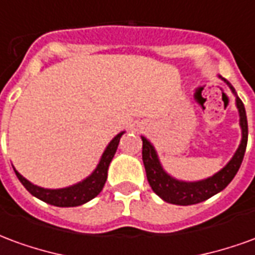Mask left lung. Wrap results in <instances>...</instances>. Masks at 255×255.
<instances>
[{"label":"left lung","instance_id":"1","mask_svg":"<svg viewBox=\"0 0 255 255\" xmlns=\"http://www.w3.org/2000/svg\"><path fill=\"white\" fill-rule=\"evenodd\" d=\"M219 78H221V76H219ZM221 80H224L236 97V108L239 111V117H241L239 124H241L242 128V140L230 162L223 169H220L217 173H214L213 176L208 177L205 180H199V182H183V180H177L175 177H172L171 175H168L164 171L154 146L150 143L144 136H142V142H143V144H142V160H143L144 169H146L147 182H149L151 190L158 197L162 198L165 202L173 203V205H182V206L203 202L210 197L216 195L221 190H224L232 182V179L235 177L239 168H241L242 161L245 157V151H246L247 136H249L246 111H245V105H243L242 100L236 95V91L232 87V84L224 78H221Z\"/></svg>","mask_w":255,"mask_h":255}]
</instances>
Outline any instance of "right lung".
Listing matches in <instances>:
<instances>
[{"mask_svg": "<svg viewBox=\"0 0 255 255\" xmlns=\"http://www.w3.org/2000/svg\"><path fill=\"white\" fill-rule=\"evenodd\" d=\"M123 133H124V131L117 133L116 136L111 140V143L106 146L105 151L101 157L100 162H98L94 172L89 177H86L84 180L76 183L73 186H69V187L57 188V190L38 187L35 184L28 182L25 177L21 176L19 172L13 168L14 173L21 182V184L27 188V191L43 202L50 203L54 206H60V208H72V206L83 205V203L91 201L93 198L97 197L102 191V188L105 186L106 177H108V168H109L112 158L115 157V153H116L117 146H119Z\"/></svg>", "mask_w": 255, "mask_h": 255, "instance_id": "1", "label": "right lung"}]
</instances>
